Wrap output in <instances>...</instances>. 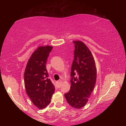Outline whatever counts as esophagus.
<instances>
[{
  "label": "esophagus",
  "mask_w": 126,
  "mask_h": 126,
  "mask_svg": "<svg viewBox=\"0 0 126 126\" xmlns=\"http://www.w3.org/2000/svg\"><path fill=\"white\" fill-rule=\"evenodd\" d=\"M56 84H57V86L58 88H60L61 87V85L62 84V82L61 80H59V81H57L56 82Z\"/></svg>",
  "instance_id": "obj_1"
}]
</instances>
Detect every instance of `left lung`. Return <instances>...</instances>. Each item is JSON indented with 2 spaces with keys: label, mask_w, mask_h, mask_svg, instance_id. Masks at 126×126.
Masks as SVG:
<instances>
[{
  "label": "left lung",
  "mask_w": 126,
  "mask_h": 126,
  "mask_svg": "<svg viewBox=\"0 0 126 126\" xmlns=\"http://www.w3.org/2000/svg\"><path fill=\"white\" fill-rule=\"evenodd\" d=\"M74 59L71 69V86L64 96L70 106L79 109L88 101L97 79V68L94 57L83 42L74 40Z\"/></svg>",
  "instance_id": "1"
}]
</instances>
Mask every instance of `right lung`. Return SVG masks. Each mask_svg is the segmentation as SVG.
Returning a JSON list of instances; mask_svg holds the SVG:
<instances>
[{"instance_id": "right-lung-1", "label": "right lung", "mask_w": 126, "mask_h": 126, "mask_svg": "<svg viewBox=\"0 0 126 126\" xmlns=\"http://www.w3.org/2000/svg\"><path fill=\"white\" fill-rule=\"evenodd\" d=\"M53 47L39 46L31 55L24 74V86L27 94L32 103L40 110L50 103L54 93L52 84L46 69V63Z\"/></svg>"}]
</instances>
